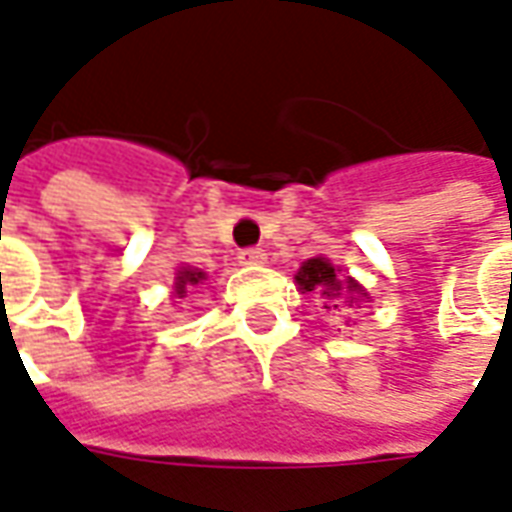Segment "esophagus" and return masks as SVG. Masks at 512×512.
I'll use <instances>...</instances> for the list:
<instances>
[{
    "instance_id": "1",
    "label": "esophagus",
    "mask_w": 512,
    "mask_h": 512,
    "mask_svg": "<svg viewBox=\"0 0 512 512\" xmlns=\"http://www.w3.org/2000/svg\"><path fill=\"white\" fill-rule=\"evenodd\" d=\"M238 260H241L244 266H260V263H266V249H260V246H246V249H241Z\"/></svg>"
}]
</instances>
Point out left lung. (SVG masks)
Returning <instances> with one entry per match:
<instances>
[{"instance_id": "8db88e82", "label": "left lung", "mask_w": 512, "mask_h": 512, "mask_svg": "<svg viewBox=\"0 0 512 512\" xmlns=\"http://www.w3.org/2000/svg\"><path fill=\"white\" fill-rule=\"evenodd\" d=\"M295 282L301 290L306 293H320L323 298H331L336 301L339 298V290H342V282H339V276H336V268L325 260V257H312V260H306L298 276H295ZM347 293H358L363 295L361 285H355L352 279H347ZM347 304H352V298H347ZM325 309H331V306H325Z\"/></svg>"}]
</instances>
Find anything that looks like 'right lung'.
Segmentation results:
<instances>
[{
    "label": "right lung",
    "instance_id": "add662e5",
    "mask_svg": "<svg viewBox=\"0 0 512 512\" xmlns=\"http://www.w3.org/2000/svg\"><path fill=\"white\" fill-rule=\"evenodd\" d=\"M200 279H206V274L203 271H179V276H176V295H184L187 293V285H198Z\"/></svg>",
    "mask_w": 512,
    "mask_h": 512
}]
</instances>
